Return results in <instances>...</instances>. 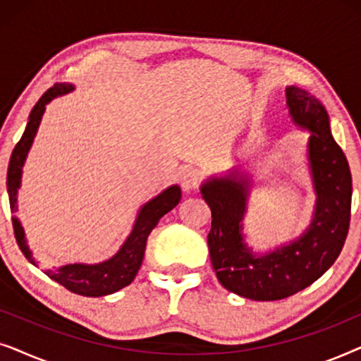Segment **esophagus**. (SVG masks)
Listing matches in <instances>:
<instances>
[{
    "label": "esophagus",
    "mask_w": 361,
    "mask_h": 361,
    "mask_svg": "<svg viewBox=\"0 0 361 361\" xmlns=\"http://www.w3.org/2000/svg\"><path fill=\"white\" fill-rule=\"evenodd\" d=\"M197 185H199V174H197L194 169H185L184 172H182L180 174L182 190L190 192V190H194Z\"/></svg>",
    "instance_id": "1"
}]
</instances>
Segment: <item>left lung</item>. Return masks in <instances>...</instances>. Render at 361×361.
<instances>
[{
    "instance_id": "1",
    "label": "left lung",
    "mask_w": 361,
    "mask_h": 361,
    "mask_svg": "<svg viewBox=\"0 0 361 361\" xmlns=\"http://www.w3.org/2000/svg\"><path fill=\"white\" fill-rule=\"evenodd\" d=\"M289 118L309 131L307 164L315 205L307 228L289 243L256 253L246 243L243 220L253 189L250 172L233 167L212 176L200 194L212 210L210 261L220 284L251 300L289 298L317 281L338 258L347 238L352 207V174L330 133L325 106L304 88L286 87Z\"/></svg>"
}]
</instances>
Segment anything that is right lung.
Wrapping results in <instances>:
<instances>
[{
  "mask_svg": "<svg viewBox=\"0 0 361 361\" xmlns=\"http://www.w3.org/2000/svg\"><path fill=\"white\" fill-rule=\"evenodd\" d=\"M75 90L72 83H56L52 88L44 93L39 98V102L34 105L31 115H29V121L24 130L21 140L14 147L11 159H9L8 166V195H9V207H11L13 214L18 212V190L21 187V177H23V167L26 162V157L31 151V146L34 142V137L37 135L39 125L46 111V106L51 103L54 98L66 95ZM180 187L179 185H169L161 194L152 197L149 202L141 205L140 212H137L135 225H133L131 233L128 235L125 243L121 248L116 251L111 258H108L102 263H73L66 264L59 269H47L44 271L49 278L56 281V283L62 284L63 288L72 290V293L87 295V298H102V295H108L116 293L128 284L133 283L136 278L137 271L141 268L142 258H145L146 241L147 236L154 226L159 224V220L164 216L167 212H171L174 207L180 202ZM13 226H14V236L21 248L23 255L26 256L29 263L37 266V261L32 258V251L29 250L26 233L21 221L16 215H13Z\"/></svg>",
  "mask_w": 361,
  "mask_h": 361,
  "instance_id": "1",
  "label": "right lung"
}]
</instances>
